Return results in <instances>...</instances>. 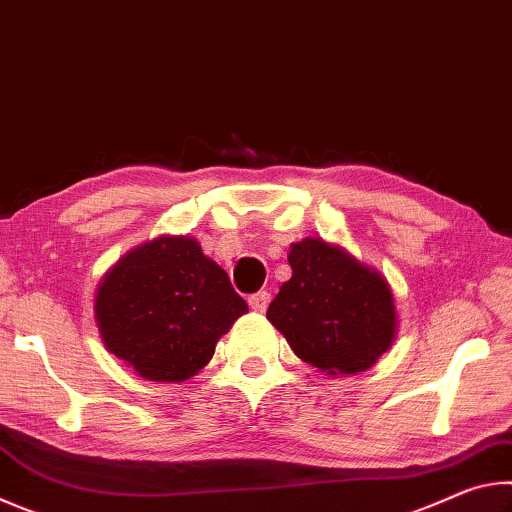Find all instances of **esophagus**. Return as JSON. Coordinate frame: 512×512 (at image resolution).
Listing matches in <instances>:
<instances>
[{"instance_id": "34e87169", "label": "esophagus", "mask_w": 512, "mask_h": 512, "mask_svg": "<svg viewBox=\"0 0 512 512\" xmlns=\"http://www.w3.org/2000/svg\"><path fill=\"white\" fill-rule=\"evenodd\" d=\"M268 302H271V293H266V291L253 293V296L248 298V305H250V309H253V311H259V314H264L266 307H268Z\"/></svg>"}]
</instances>
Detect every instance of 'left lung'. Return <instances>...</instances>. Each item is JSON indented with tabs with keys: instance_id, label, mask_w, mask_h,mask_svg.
I'll list each match as a JSON object with an SVG mask.
<instances>
[{
	"instance_id": "8db88e82",
	"label": "left lung",
	"mask_w": 512,
	"mask_h": 512,
	"mask_svg": "<svg viewBox=\"0 0 512 512\" xmlns=\"http://www.w3.org/2000/svg\"><path fill=\"white\" fill-rule=\"evenodd\" d=\"M291 280L266 318L298 357L332 377L375 366L397 336L391 284L377 268L320 237L291 244Z\"/></svg>"
}]
</instances>
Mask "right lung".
<instances>
[{"instance_id": "1", "label": "right lung", "mask_w": 512, "mask_h": 512, "mask_svg": "<svg viewBox=\"0 0 512 512\" xmlns=\"http://www.w3.org/2000/svg\"><path fill=\"white\" fill-rule=\"evenodd\" d=\"M248 311L223 268L189 235L128 250L101 277L94 320L106 350L149 381H185Z\"/></svg>"}]
</instances>
